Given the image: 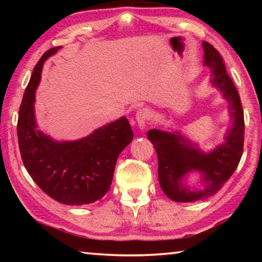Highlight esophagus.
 <instances>
[{"label":"esophagus","instance_id":"34e87169","mask_svg":"<svg viewBox=\"0 0 262 262\" xmlns=\"http://www.w3.org/2000/svg\"><path fill=\"white\" fill-rule=\"evenodd\" d=\"M149 118H150V114L148 112V110L141 108L140 111H137L136 121H137V123H139V126H140V128H142V129L145 127V123L148 122Z\"/></svg>","mask_w":262,"mask_h":262}]
</instances>
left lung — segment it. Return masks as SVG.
Listing matches in <instances>:
<instances>
[{
  "label": "left lung",
  "mask_w": 262,
  "mask_h": 262,
  "mask_svg": "<svg viewBox=\"0 0 262 262\" xmlns=\"http://www.w3.org/2000/svg\"><path fill=\"white\" fill-rule=\"evenodd\" d=\"M202 46L205 64L214 75L211 78L212 85L220 89L229 101L233 122L224 143L209 154L194 148L178 132L166 133L158 129L148 132V139L157 152L159 185L166 196L176 202L200 201L216 194L236 171L243 155L245 122L241 97L227 74L220 52L207 41H203ZM189 170L202 172L206 184L205 190L189 191L181 184L182 177Z\"/></svg>",
  "instance_id": "obj_1"
}]
</instances>
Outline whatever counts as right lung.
Segmentation results:
<instances>
[{"label":"right lung","instance_id":"add662e5","mask_svg":"<svg viewBox=\"0 0 262 262\" xmlns=\"http://www.w3.org/2000/svg\"><path fill=\"white\" fill-rule=\"evenodd\" d=\"M60 48L43 53L25 89L17 122L19 151L26 171L42 192L63 205H89L108 192L117 159L134 134L125 117L74 142H56L37 129L34 92L43 62Z\"/></svg>","mask_w":262,"mask_h":262}]
</instances>
